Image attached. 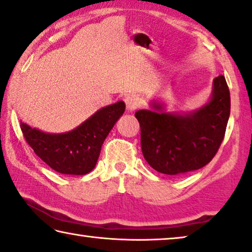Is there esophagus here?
<instances>
[{"instance_id": "34e87169", "label": "esophagus", "mask_w": 252, "mask_h": 252, "mask_svg": "<svg viewBox=\"0 0 252 252\" xmlns=\"http://www.w3.org/2000/svg\"><path fill=\"white\" fill-rule=\"evenodd\" d=\"M125 102L127 111H133L140 106V98L135 96V95H127L125 98Z\"/></svg>"}]
</instances>
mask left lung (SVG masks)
<instances>
[{
	"mask_svg": "<svg viewBox=\"0 0 252 252\" xmlns=\"http://www.w3.org/2000/svg\"><path fill=\"white\" fill-rule=\"evenodd\" d=\"M151 110H139L143 157L155 170L182 175L207 165L218 153L230 117V91L223 75L214 78L204 105L189 112H168L153 99Z\"/></svg>",
	"mask_w": 252,
	"mask_h": 252,
	"instance_id": "1",
	"label": "left lung"
}]
</instances>
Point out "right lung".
<instances>
[{"label":"right lung","mask_w":252,"mask_h":252,"mask_svg":"<svg viewBox=\"0 0 252 252\" xmlns=\"http://www.w3.org/2000/svg\"><path fill=\"white\" fill-rule=\"evenodd\" d=\"M126 104L119 101L102 107L75 129L63 133H49L20 123L27 142L35 155L50 168L63 175H85L96 165L103 142Z\"/></svg>","instance_id":"right-lung-1"}]
</instances>
